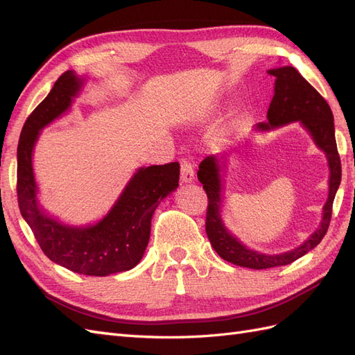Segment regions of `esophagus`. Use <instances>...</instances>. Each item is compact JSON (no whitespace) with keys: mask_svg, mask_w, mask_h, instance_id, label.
<instances>
[{"mask_svg":"<svg viewBox=\"0 0 355 355\" xmlns=\"http://www.w3.org/2000/svg\"><path fill=\"white\" fill-rule=\"evenodd\" d=\"M180 180L184 184H189V182L194 180V167L188 159L180 161Z\"/></svg>","mask_w":355,"mask_h":355,"instance_id":"1","label":"esophagus"}]
</instances>
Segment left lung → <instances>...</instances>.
Listing matches in <instances>:
<instances>
[{"mask_svg":"<svg viewBox=\"0 0 355 355\" xmlns=\"http://www.w3.org/2000/svg\"><path fill=\"white\" fill-rule=\"evenodd\" d=\"M277 78L275 94L268 108V123L257 125L259 130H270L293 121H300L314 137L318 148L323 149L329 159L330 180L329 198L323 209V220L320 228L297 249L283 254H263L249 250L231 235L219 216L220 206V178L219 163L216 157H206L198 167V180L202 184L207 194V213H206V234L210 244L222 259L234 265L253 268V270H266V268L283 266L295 262L300 256L313 250L327 232L331 219V207L336 191L340 184L342 167L335 139V124L329 103L313 85L293 67H284L268 71Z\"/></svg>","mask_w":355,"mask_h":355,"instance_id":"8db88e82","label":"left lung"}]
</instances>
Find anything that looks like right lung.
<instances>
[{
	"instance_id": "add662e5",
	"label": "right lung",
	"mask_w": 355,
	"mask_h": 355,
	"mask_svg": "<svg viewBox=\"0 0 355 355\" xmlns=\"http://www.w3.org/2000/svg\"><path fill=\"white\" fill-rule=\"evenodd\" d=\"M81 87L73 72H63L47 98L31 112L17 145V202L50 261L67 270L105 277L135 268L151 234V218L159 201L179 185V163L141 168L103 220L89 228H71L50 219L37 204L32 149L38 132L67 111Z\"/></svg>"
}]
</instances>
